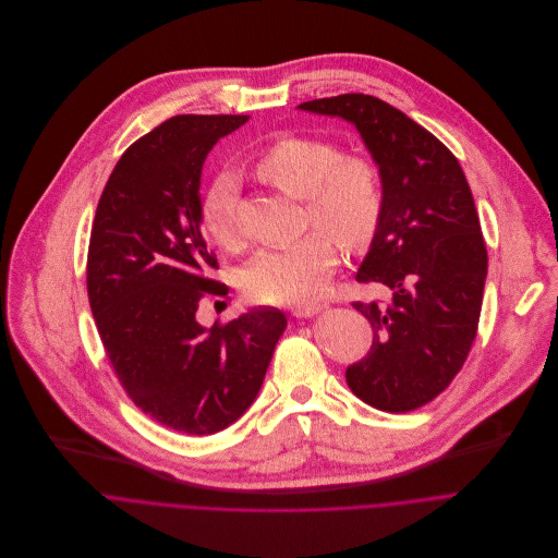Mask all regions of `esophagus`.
<instances>
[{"mask_svg":"<svg viewBox=\"0 0 558 558\" xmlns=\"http://www.w3.org/2000/svg\"><path fill=\"white\" fill-rule=\"evenodd\" d=\"M323 307H325V305H320V303H301V305L292 307V314H294L296 318H310V316L323 312Z\"/></svg>","mask_w":558,"mask_h":558,"instance_id":"obj_1","label":"esophagus"}]
</instances>
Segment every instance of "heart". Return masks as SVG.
Listing matches in <instances>:
<instances>
[{"label": "heart", "mask_w": 558, "mask_h": 558, "mask_svg": "<svg viewBox=\"0 0 558 558\" xmlns=\"http://www.w3.org/2000/svg\"><path fill=\"white\" fill-rule=\"evenodd\" d=\"M255 171L286 195L305 199L312 225L345 248L365 246L380 225L383 175L363 154H341L333 143L314 136H283L257 156ZM238 178L221 171L202 199V229L219 246L238 242ZM328 236L314 231L292 244L259 251L242 275L246 296L255 303H292L316 294L339 262L337 244Z\"/></svg>", "instance_id": "obj_1"}]
</instances>
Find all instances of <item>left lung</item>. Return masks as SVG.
Masks as SVG:
<instances>
[{
    "label": "left lung",
    "instance_id": "1",
    "mask_svg": "<svg viewBox=\"0 0 558 558\" xmlns=\"http://www.w3.org/2000/svg\"><path fill=\"white\" fill-rule=\"evenodd\" d=\"M299 109L352 123L380 169L383 217L356 281L389 288L391 301L354 303L374 341L345 378L380 411H413L451 385L477 337L488 253L471 186L447 147L376 96Z\"/></svg>",
    "mask_w": 558,
    "mask_h": 558
}]
</instances>
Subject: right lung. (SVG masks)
I'll use <instances>...</instances> for the list:
<instances>
[{"label":"right lung","instance_id":"add662e5","mask_svg":"<svg viewBox=\"0 0 558 558\" xmlns=\"http://www.w3.org/2000/svg\"><path fill=\"white\" fill-rule=\"evenodd\" d=\"M248 117H173L138 138L111 171L94 215L87 296L123 389L160 424L210 435L257 398L288 320L255 307L204 327L206 294L229 288L202 235L199 178L213 145Z\"/></svg>","mask_w":558,"mask_h":558}]
</instances>
